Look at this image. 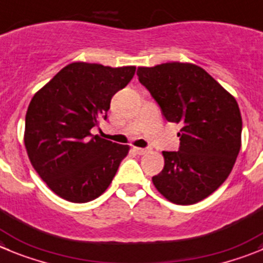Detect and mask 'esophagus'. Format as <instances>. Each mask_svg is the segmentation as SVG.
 Returning <instances> with one entry per match:
<instances>
[{"mask_svg": "<svg viewBox=\"0 0 263 263\" xmlns=\"http://www.w3.org/2000/svg\"><path fill=\"white\" fill-rule=\"evenodd\" d=\"M134 152L136 154H145L148 151H146L145 148H137V146H134Z\"/></svg>", "mask_w": 263, "mask_h": 263, "instance_id": "esophagus-1", "label": "esophagus"}]
</instances>
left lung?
Returning <instances> with one entry per match:
<instances>
[{"instance_id":"1","label":"left lung","mask_w":263,"mask_h":263,"mask_svg":"<svg viewBox=\"0 0 263 263\" xmlns=\"http://www.w3.org/2000/svg\"><path fill=\"white\" fill-rule=\"evenodd\" d=\"M140 83L163 117L180 123L178 152H162L165 166L154 187L176 205H192L212 195L232 171L241 148L239 105L217 80L192 63L139 67Z\"/></svg>"}]
</instances>
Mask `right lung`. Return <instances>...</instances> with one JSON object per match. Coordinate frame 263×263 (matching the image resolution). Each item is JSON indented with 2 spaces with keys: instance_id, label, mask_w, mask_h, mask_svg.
Here are the masks:
<instances>
[{
  "instance_id": "obj_1",
  "label": "right lung",
  "mask_w": 263,
  "mask_h": 263,
  "mask_svg": "<svg viewBox=\"0 0 263 263\" xmlns=\"http://www.w3.org/2000/svg\"><path fill=\"white\" fill-rule=\"evenodd\" d=\"M136 67L73 62L63 67L29 102L24 145L36 173L70 202L101 196L129 146L93 136L107 118L111 97L134 78Z\"/></svg>"
}]
</instances>
